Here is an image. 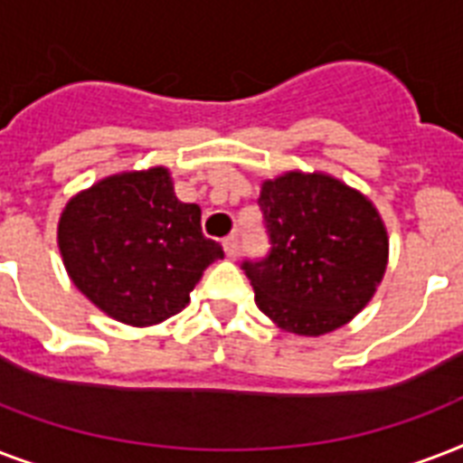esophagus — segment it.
<instances>
[{
  "mask_svg": "<svg viewBox=\"0 0 463 463\" xmlns=\"http://www.w3.org/2000/svg\"><path fill=\"white\" fill-rule=\"evenodd\" d=\"M222 249H224L227 258H236V253H239V239H236V236H227V239L222 241Z\"/></svg>",
  "mask_w": 463,
  "mask_h": 463,
  "instance_id": "esophagus-1",
  "label": "esophagus"
}]
</instances>
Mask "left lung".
I'll list each match as a JSON object with an SVG mask.
<instances>
[{
    "instance_id": "obj_1",
    "label": "left lung",
    "mask_w": 463,
    "mask_h": 463,
    "mask_svg": "<svg viewBox=\"0 0 463 463\" xmlns=\"http://www.w3.org/2000/svg\"><path fill=\"white\" fill-rule=\"evenodd\" d=\"M270 250L241 268L258 309L282 331L331 333L360 314L389 263L377 207L328 174L288 171L260 185Z\"/></svg>"
}]
</instances>
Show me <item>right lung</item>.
<instances>
[{
    "mask_svg": "<svg viewBox=\"0 0 463 463\" xmlns=\"http://www.w3.org/2000/svg\"><path fill=\"white\" fill-rule=\"evenodd\" d=\"M57 246L77 289L128 326L166 321L191 302L207 265L224 256L181 203L168 168L125 171L67 203Z\"/></svg>",
    "mask_w": 463,
    "mask_h": 463,
    "instance_id": "obj_1",
    "label": "right lung"
}]
</instances>
